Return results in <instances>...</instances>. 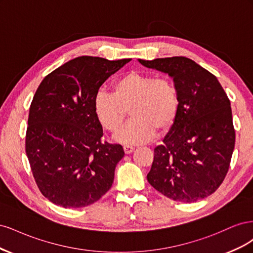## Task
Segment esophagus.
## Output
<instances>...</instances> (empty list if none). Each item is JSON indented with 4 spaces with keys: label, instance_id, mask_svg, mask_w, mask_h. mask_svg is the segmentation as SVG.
<instances>
[{
    "label": "esophagus",
    "instance_id": "1",
    "mask_svg": "<svg viewBox=\"0 0 253 253\" xmlns=\"http://www.w3.org/2000/svg\"><path fill=\"white\" fill-rule=\"evenodd\" d=\"M124 150H125V153L126 154H131V153L134 151V147H132V145H125L124 147Z\"/></svg>",
    "mask_w": 253,
    "mask_h": 253
}]
</instances>
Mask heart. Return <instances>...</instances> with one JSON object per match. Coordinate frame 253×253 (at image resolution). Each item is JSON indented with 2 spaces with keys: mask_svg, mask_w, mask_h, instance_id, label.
Masks as SVG:
<instances>
[{
  "mask_svg": "<svg viewBox=\"0 0 253 253\" xmlns=\"http://www.w3.org/2000/svg\"><path fill=\"white\" fill-rule=\"evenodd\" d=\"M113 89L114 93L98 90L94 106L100 124L110 132L117 131L131 110L133 119L115 135L117 141L140 144L155 131L165 133L174 125L179 95L171 80L132 71L115 81Z\"/></svg>",
  "mask_w": 253,
  "mask_h": 253,
  "instance_id": "obj_1",
  "label": "heart"
}]
</instances>
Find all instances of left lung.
<instances>
[{
	"instance_id": "left-lung-1",
	"label": "left lung",
	"mask_w": 253,
	"mask_h": 253,
	"mask_svg": "<svg viewBox=\"0 0 253 253\" xmlns=\"http://www.w3.org/2000/svg\"><path fill=\"white\" fill-rule=\"evenodd\" d=\"M138 61L169 75L179 95L177 117L154 149L148 181L173 201L208 197L224 181L234 150L230 100L215 76L189 58Z\"/></svg>"
}]
</instances>
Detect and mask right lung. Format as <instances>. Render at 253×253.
I'll use <instances>...</instances> for the list:
<instances>
[{
    "instance_id": "add662e5",
    "label": "right lung",
    "mask_w": 253,
    "mask_h": 253,
    "mask_svg": "<svg viewBox=\"0 0 253 253\" xmlns=\"http://www.w3.org/2000/svg\"><path fill=\"white\" fill-rule=\"evenodd\" d=\"M131 59L82 56L48 74L30 104L25 151L38 188L63 208H82L111 189L125 156L120 144L102 142L94 106L97 91Z\"/></svg>"
}]
</instances>
